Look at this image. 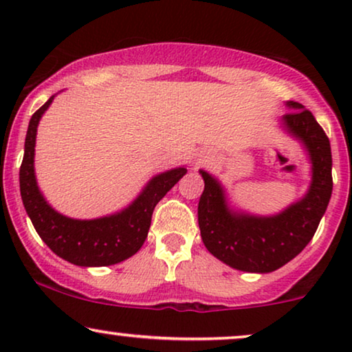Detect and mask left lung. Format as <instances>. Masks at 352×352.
Wrapping results in <instances>:
<instances>
[{
	"mask_svg": "<svg viewBox=\"0 0 352 352\" xmlns=\"http://www.w3.org/2000/svg\"><path fill=\"white\" fill-rule=\"evenodd\" d=\"M288 107L292 110L283 115V123L301 139L312 160V184L305 199L272 218L234 214L226 206L218 181L200 171L205 181L199 201L201 240L213 256L239 271L272 272L300 254L314 237L330 201L333 179L329 138L301 104L290 100Z\"/></svg>",
	"mask_w": 352,
	"mask_h": 352,
	"instance_id": "obj_1",
	"label": "left lung"
}]
</instances>
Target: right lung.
<instances>
[{
	"mask_svg": "<svg viewBox=\"0 0 352 352\" xmlns=\"http://www.w3.org/2000/svg\"><path fill=\"white\" fill-rule=\"evenodd\" d=\"M52 98L32 115L25 138V152L19 171L21 195L33 228L47 247L76 266H110L139 252L146 242L155 205L186 175V168L162 173L148 182L141 195L122 213L107 218L80 221L62 216L46 204L33 171L36 126Z\"/></svg>",
	"mask_w": 352,
	"mask_h": 352,
	"instance_id": "add662e5",
	"label": "right lung"
}]
</instances>
